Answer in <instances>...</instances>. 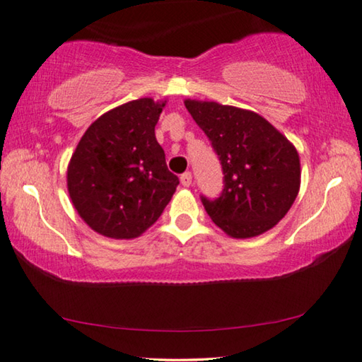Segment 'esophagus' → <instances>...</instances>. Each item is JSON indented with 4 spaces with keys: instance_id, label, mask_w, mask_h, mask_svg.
Returning <instances> with one entry per match:
<instances>
[{
    "instance_id": "1",
    "label": "esophagus",
    "mask_w": 362,
    "mask_h": 362,
    "mask_svg": "<svg viewBox=\"0 0 362 362\" xmlns=\"http://www.w3.org/2000/svg\"><path fill=\"white\" fill-rule=\"evenodd\" d=\"M181 185L185 186V187H189L192 185V175L191 173H185V175H181Z\"/></svg>"
}]
</instances>
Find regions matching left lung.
<instances>
[{
	"label": "left lung",
	"mask_w": 362,
	"mask_h": 362,
	"mask_svg": "<svg viewBox=\"0 0 362 362\" xmlns=\"http://www.w3.org/2000/svg\"><path fill=\"white\" fill-rule=\"evenodd\" d=\"M185 105L223 168L221 196L202 197L210 218L236 239L272 230L291 209L301 186L296 147L251 110L191 98Z\"/></svg>",
	"instance_id": "1"
}]
</instances>
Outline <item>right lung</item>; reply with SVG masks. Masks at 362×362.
I'll return each mask as SVG.
<instances>
[{
	"label": "right lung",
	"mask_w": 362,
	"mask_h": 362,
	"mask_svg": "<svg viewBox=\"0 0 362 362\" xmlns=\"http://www.w3.org/2000/svg\"><path fill=\"white\" fill-rule=\"evenodd\" d=\"M166 100L139 98L103 113L81 137L68 165L77 214L98 235L134 239L173 197L177 176L166 166L155 126Z\"/></svg>",
	"instance_id": "right-lung-1"
}]
</instances>
